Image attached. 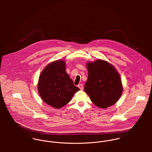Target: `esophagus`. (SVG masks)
Here are the masks:
<instances>
[{
	"instance_id": "1",
	"label": "esophagus",
	"mask_w": 152,
	"mask_h": 152,
	"mask_svg": "<svg viewBox=\"0 0 152 152\" xmlns=\"http://www.w3.org/2000/svg\"><path fill=\"white\" fill-rule=\"evenodd\" d=\"M78 87L80 89V90H83V88H84V87H83V84H79V85L78 86Z\"/></svg>"
}]
</instances>
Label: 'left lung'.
Masks as SVG:
<instances>
[{"mask_svg": "<svg viewBox=\"0 0 152 152\" xmlns=\"http://www.w3.org/2000/svg\"><path fill=\"white\" fill-rule=\"evenodd\" d=\"M88 77L84 90L97 107L107 108L115 104L122 94L119 74L107 61L98 60L87 63Z\"/></svg>", "mask_w": 152, "mask_h": 152, "instance_id": "left-lung-1", "label": "left lung"}]
</instances>
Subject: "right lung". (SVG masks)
<instances>
[{
  "label": "right lung",
  "mask_w": 152,
  "mask_h": 152,
  "mask_svg": "<svg viewBox=\"0 0 152 152\" xmlns=\"http://www.w3.org/2000/svg\"><path fill=\"white\" fill-rule=\"evenodd\" d=\"M39 93L48 105L58 109L68 104L80 90L65 71L64 61H56L46 66L38 84Z\"/></svg>",
  "instance_id": "1"
}]
</instances>
